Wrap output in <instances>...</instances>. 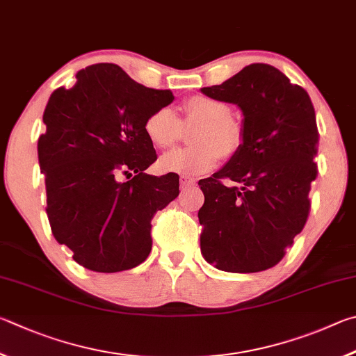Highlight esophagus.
I'll return each instance as SVG.
<instances>
[{
	"label": "esophagus",
	"mask_w": 356,
	"mask_h": 356,
	"mask_svg": "<svg viewBox=\"0 0 356 356\" xmlns=\"http://www.w3.org/2000/svg\"><path fill=\"white\" fill-rule=\"evenodd\" d=\"M179 184H181V188H189V186H194L195 184V179L191 178V177H184V175H181V177H179Z\"/></svg>",
	"instance_id": "1"
}]
</instances>
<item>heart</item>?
Returning a JSON list of instances; mask_svg holds the SVG:
<instances>
[{
  "mask_svg": "<svg viewBox=\"0 0 356 356\" xmlns=\"http://www.w3.org/2000/svg\"><path fill=\"white\" fill-rule=\"evenodd\" d=\"M184 118H179L170 108H159L147 115L143 133L153 147L165 149L173 147L183 134V124H197L191 142L194 147L179 148L162 156L159 168L164 173L198 177L213 170L223 158H233L244 142L238 123L232 120V109L219 99L194 95L183 104Z\"/></svg>",
  "mask_w": 356,
  "mask_h": 356,
  "instance_id": "b5f03b06",
  "label": "heart"
}]
</instances>
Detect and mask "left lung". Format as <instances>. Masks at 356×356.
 Returning <instances> with one entry per match:
<instances>
[{
  "instance_id": "obj_1",
  "label": "left lung",
  "mask_w": 356,
  "mask_h": 356,
  "mask_svg": "<svg viewBox=\"0 0 356 356\" xmlns=\"http://www.w3.org/2000/svg\"><path fill=\"white\" fill-rule=\"evenodd\" d=\"M202 92L244 112L241 149L198 183L202 253L225 272L267 270L308 220L319 143L314 106L303 87L269 64L247 65Z\"/></svg>"
}]
</instances>
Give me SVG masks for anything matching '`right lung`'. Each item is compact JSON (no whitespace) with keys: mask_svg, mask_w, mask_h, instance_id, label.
Instances as JSON below:
<instances>
[{"mask_svg":"<svg viewBox=\"0 0 356 356\" xmlns=\"http://www.w3.org/2000/svg\"><path fill=\"white\" fill-rule=\"evenodd\" d=\"M172 102L170 90L136 83L115 64L86 67L72 89L49 97L37 143L47 216L86 269L128 270L152 252V219L178 197L179 179L145 173L158 154L143 122Z\"/></svg>","mask_w":356,"mask_h":356,"instance_id":"right-lung-1","label":"right lung"}]
</instances>
